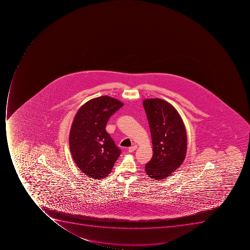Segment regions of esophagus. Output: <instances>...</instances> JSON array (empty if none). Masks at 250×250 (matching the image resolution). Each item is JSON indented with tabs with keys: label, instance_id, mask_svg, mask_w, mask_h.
<instances>
[{
	"label": "esophagus",
	"instance_id": "34e87169",
	"mask_svg": "<svg viewBox=\"0 0 250 250\" xmlns=\"http://www.w3.org/2000/svg\"><path fill=\"white\" fill-rule=\"evenodd\" d=\"M137 147H138V146H136V145L135 146H131V147L128 148V151H130V152H133V151H135V150L137 149Z\"/></svg>",
	"mask_w": 250,
	"mask_h": 250
}]
</instances>
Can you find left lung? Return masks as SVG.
Here are the masks:
<instances>
[{
	"mask_svg": "<svg viewBox=\"0 0 250 250\" xmlns=\"http://www.w3.org/2000/svg\"><path fill=\"white\" fill-rule=\"evenodd\" d=\"M143 106L153 146V155L146 165V172L151 179L163 180L185 160L187 151L185 124L176 108L163 99H146Z\"/></svg>",
	"mask_w": 250,
	"mask_h": 250,
	"instance_id": "left-lung-1",
	"label": "left lung"
}]
</instances>
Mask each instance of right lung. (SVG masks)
Returning a JSON list of instances; mask_svg holds the SVG:
<instances>
[{
  "mask_svg": "<svg viewBox=\"0 0 250 250\" xmlns=\"http://www.w3.org/2000/svg\"><path fill=\"white\" fill-rule=\"evenodd\" d=\"M123 105L114 98L101 96L83 104L75 116L69 148L75 163L87 177L104 179L121 153L105 126L110 116Z\"/></svg>",
  "mask_w": 250,
  "mask_h": 250,
  "instance_id": "obj_1",
  "label": "right lung"
}]
</instances>
